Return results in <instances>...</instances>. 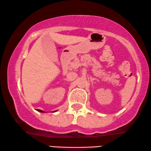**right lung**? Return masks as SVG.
I'll return each mask as SVG.
<instances>
[{
  "label": "right lung",
  "mask_w": 151,
  "mask_h": 151,
  "mask_svg": "<svg viewBox=\"0 0 151 151\" xmlns=\"http://www.w3.org/2000/svg\"><path fill=\"white\" fill-rule=\"evenodd\" d=\"M37 111L42 112V113H44V112H45V111H42V110H40V109H37ZM53 112H55V111H53Z\"/></svg>",
  "instance_id": "add662e5"
}]
</instances>
